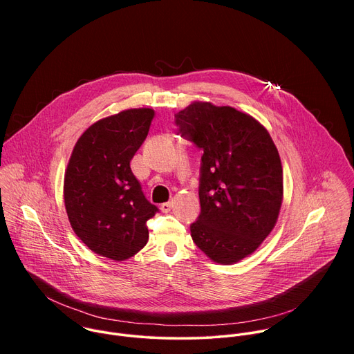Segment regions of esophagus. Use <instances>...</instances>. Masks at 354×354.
<instances>
[{
	"instance_id": "esophagus-1",
	"label": "esophagus",
	"mask_w": 354,
	"mask_h": 354,
	"mask_svg": "<svg viewBox=\"0 0 354 354\" xmlns=\"http://www.w3.org/2000/svg\"><path fill=\"white\" fill-rule=\"evenodd\" d=\"M160 209H161L162 213H169L171 209H172V203H169V201H168V203H162V205L160 206Z\"/></svg>"
}]
</instances>
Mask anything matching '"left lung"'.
Masks as SVG:
<instances>
[{"instance_id": "8db88e82", "label": "left lung", "mask_w": 354, "mask_h": 354, "mask_svg": "<svg viewBox=\"0 0 354 354\" xmlns=\"http://www.w3.org/2000/svg\"><path fill=\"white\" fill-rule=\"evenodd\" d=\"M175 124L203 153L193 242L217 263L239 262L277 221L283 201L279 151L258 120L231 106L193 102L175 115Z\"/></svg>"}]
</instances>
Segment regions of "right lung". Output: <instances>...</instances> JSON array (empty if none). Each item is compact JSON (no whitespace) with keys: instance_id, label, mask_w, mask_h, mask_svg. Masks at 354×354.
<instances>
[{"instance_id":"right-lung-1","label":"right lung","mask_w":354,"mask_h":354,"mask_svg":"<svg viewBox=\"0 0 354 354\" xmlns=\"http://www.w3.org/2000/svg\"><path fill=\"white\" fill-rule=\"evenodd\" d=\"M153 118V109L140 108L100 119L73 149L64 176L67 216L77 236L100 257H134L148 241L147 221L160 212L130 168Z\"/></svg>"}]
</instances>
